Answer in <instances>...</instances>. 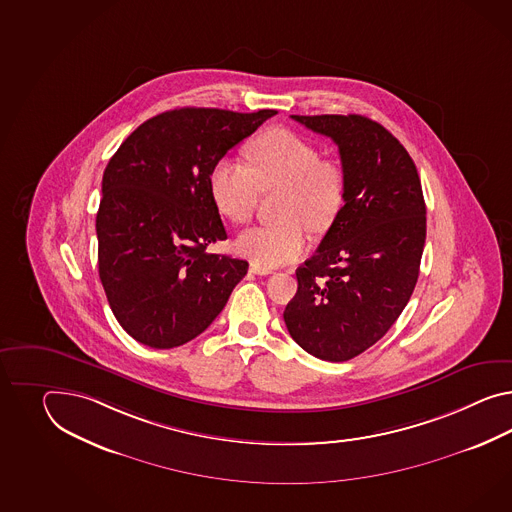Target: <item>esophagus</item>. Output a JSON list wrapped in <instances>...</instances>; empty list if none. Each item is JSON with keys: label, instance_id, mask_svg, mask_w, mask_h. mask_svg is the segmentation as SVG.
Returning <instances> with one entry per match:
<instances>
[{"label": "esophagus", "instance_id": "esophagus-1", "mask_svg": "<svg viewBox=\"0 0 512 512\" xmlns=\"http://www.w3.org/2000/svg\"><path fill=\"white\" fill-rule=\"evenodd\" d=\"M250 272L257 275H268L272 270L270 268H264L261 264H255V262H251L250 264Z\"/></svg>", "mask_w": 512, "mask_h": 512}]
</instances>
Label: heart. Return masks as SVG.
Instances as JSON below:
<instances>
[{"mask_svg":"<svg viewBox=\"0 0 512 512\" xmlns=\"http://www.w3.org/2000/svg\"><path fill=\"white\" fill-rule=\"evenodd\" d=\"M248 168L222 159L209 172L216 211L231 224H248L259 194L279 192L277 225L251 227L235 240V250L264 268L294 261L309 248L305 227L327 231L344 207L346 174L340 164L322 159L309 140L275 127L248 142Z\"/></svg>","mask_w":512,"mask_h":512,"instance_id":"1","label":"heart"}]
</instances>
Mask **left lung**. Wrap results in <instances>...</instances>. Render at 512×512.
Segmentation results:
<instances>
[{"mask_svg":"<svg viewBox=\"0 0 512 512\" xmlns=\"http://www.w3.org/2000/svg\"><path fill=\"white\" fill-rule=\"evenodd\" d=\"M338 146L346 200L318 250L296 270L283 312L290 337L322 361L374 346L411 300L425 244V201L411 155L361 114L292 116Z\"/></svg>","mask_w":512,"mask_h":512,"instance_id":"8db88e82","label":"left lung"}]
</instances>
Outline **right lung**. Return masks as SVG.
Instances as JSON below:
<instances>
[{"mask_svg":"<svg viewBox=\"0 0 512 512\" xmlns=\"http://www.w3.org/2000/svg\"><path fill=\"white\" fill-rule=\"evenodd\" d=\"M274 114L166 111L111 157L96 216L100 279L118 324L140 344L170 349L198 337L248 274V262L207 253L227 238L209 172Z\"/></svg>","mask_w":512,"mask_h":512,"instance_id":"add662e5","label":"right lung"}]
</instances>
